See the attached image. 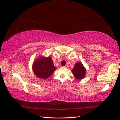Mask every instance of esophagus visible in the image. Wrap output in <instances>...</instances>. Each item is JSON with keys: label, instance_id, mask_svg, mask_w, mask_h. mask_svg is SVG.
<instances>
[{"label": "esophagus", "instance_id": "obj_1", "mask_svg": "<svg viewBox=\"0 0 120 120\" xmlns=\"http://www.w3.org/2000/svg\"><path fill=\"white\" fill-rule=\"evenodd\" d=\"M64 68H67L68 67V65H65V66H63Z\"/></svg>", "mask_w": 120, "mask_h": 120}]
</instances>
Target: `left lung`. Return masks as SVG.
<instances>
[{"label":"left lung","instance_id":"obj_1","mask_svg":"<svg viewBox=\"0 0 120 120\" xmlns=\"http://www.w3.org/2000/svg\"><path fill=\"white\" fill-rule=\"evenodd\" d=\"M86 69L81 62L76 63L72 70V72L75 77L79 80L83 79L86 75Z\"/></svg>","mask_w":120,"mask_h":120}]
</instances>
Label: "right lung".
Returning <instances> with one entry per match:
<instances>
[{"mask_svg": "<svg viewBox=\"0 0 120 120\" xmlns=\"http://www.w3.org/2000/svg\"><path fill=\"white\" fill-rule=\"evenodd\" d=\"M33 72L38 77L47 79L56 69L51 57H40L34 61L32 66Z\"/></svg>", "mask_w": 120, "mask_h": 120, "instance_id": "add662e5", "label": "right lung"}]
</instances>
